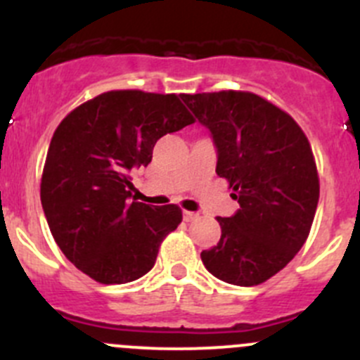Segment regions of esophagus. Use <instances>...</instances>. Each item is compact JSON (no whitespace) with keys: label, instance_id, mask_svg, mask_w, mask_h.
<instances>
[{"label":"esophagus","instance_id":"esophagus-1","mask_svg":"<svg viewBox=\"0 0 360 360\" xmlns=\"http://www.w3.org/2000/svg\"><path fill=\"white\" fill-rule=\"evenodd\" d=\"M183 216H184V221H193V219L198 218L197 212H191V211H184Z\"/></svg>","mask_w":360,"mask_h":360}]
</instances>
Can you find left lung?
<instances>
[{"label":"left lung","mask_w":360,"mask_h":360,"mask_svg":"<svg viewBox=\"0 0 360 360\" xmlns=\"http://www.w3.org/2000/svg\"><path fill=\"white\" fill-rule=\"evenodd\" d=\"M211 130L216 174L240 209L216 218L221 237L200 253L212 276L255 287L280 273L311 230L320 195L311 146L294 117L250 91L181 95Z\"/></svg>","instance_id":"obj_1"}]
</instances>
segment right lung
I'll list each match as a JSON object with an SVG mask.
<instances>
[{"label":"right lung","instance_id":"1","mask_svg":"<svg viewBox=\"0 0 360 360\" xmlns=\"http://www.w3.org/2000/svg\"><path fill=\"white\" fill-rule=\"evenodd\" d=\"M191 123L179 96L141 89L102 93L59 123L40 198L52 237L79 271L103 285L151 271L183 211L176 204L130 202V174L148 167L158 139Z\"/></svg>","mask_w":360,"mask_h":360}]
</instances>
